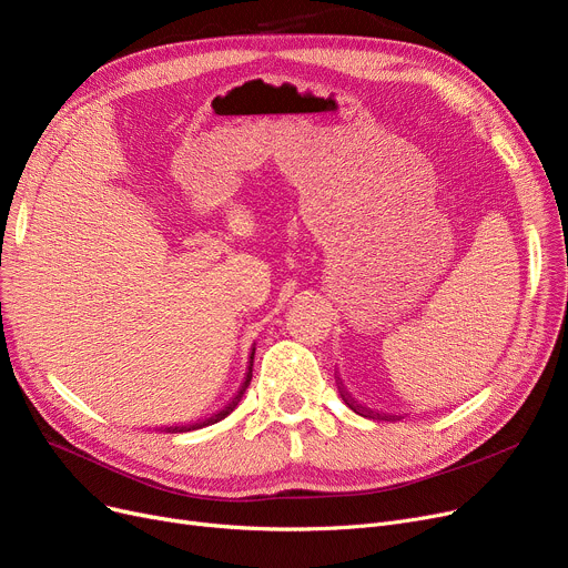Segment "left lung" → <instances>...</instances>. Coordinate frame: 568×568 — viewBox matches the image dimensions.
<instances>
[{
  "label": "left lung",
  "instance_id": "obj_1",
  "mask_svg": "<svg viewBox=\"0 0 568 568\" xmlns=\"http://www.w3.org/2000/svg\"><path fill=\"white\" fill-rule=\"evenodd\" d=\"M336 385H338V392H341V399L345 402V406H348L351 410H355L357 415H362V417H372V420H387V423H394V420H402V415H389V413H381V410H374V408H368V406H364V404H359L353 394L345 389V385H343V381L336 376Z\"/></svg>",
  "mask_w": 568,
  "mask_h": 568
}]
</instances>
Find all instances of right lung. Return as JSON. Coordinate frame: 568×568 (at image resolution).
<instances>
[{"label": "right lung", "instance_id": "right-lung-1", "mask_svg": "<svg viewBox=\"0 0 568 568\" xmlns=\"http://www.w3.org/2000/svg\"><path fill=\"white\" fill-rule=\"evenodd\" d=\"M253 359H255V345H253V351H251V357H248V372H245V378H243V383H241V387H239V392L234 394V397L230 399V404L223 408V410H215L211 417H204V420H196V423H190V425H171V427H160V432H166V434H183V432H194V429H202V427H209V425H215V423H220V420H225V417L241 404V399H243V394H245V389H248V385H251V381H253Z\"/></svg>", "mask_w": 568, "mask_h": 568}]
</instances>
